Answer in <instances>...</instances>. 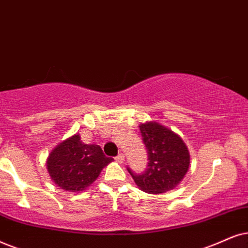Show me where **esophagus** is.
<instances>
[{
  "mask_svg": "<svg viewBox=\"0 0 248 248\" xmlns=\"http://www.w3.org/2000/svg\"><path fill=\"white\" fill-rule=\"evenodd\" d=\"M115 161L119 162V164H124V155H122V153H121V155H119L117 156V158H115Z\"/></svg>",
  "mask_w": 248,
  "mask_h": 248,
  "instance_id": "esophagus-1",
  "label": "esophagus"
}]
</instances>
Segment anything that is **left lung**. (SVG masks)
Wrapping results in <instances>:
<instances>
[{
    "mask_svg": "<svg viewBox=\"0 0 248 248\" xmlns=\"http://www.w3.org/2000/svg\"><path fill=\"white\" fill-rule=\"evenodd\" d=\"M149 164L142 175L128 168L136 186L147 193L159 194L176 187L190 167V153L176 133L155 121L140 124Z\"/></svg>",
    "mask_w": 248,
    "mask_h": 248,
    "instance_id": "8db88e82",
    "label": "left lung"
}]
</instances>
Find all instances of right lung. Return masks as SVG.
Returning <instances> with one entry per match:
<instances>
[{"label": "right lung", "mask_w": 248, "mask_h": 248, "mask_svg": "<svg viewBox=\"0 0 248 248\" xmlns=\"http://www.w3.org/2000/svg\"><path fill=\"white\" fill-rule=\"evenodd\" d=\"M112 160L104 155L101 146L84 144L80 135L74 134L49 153L46 169L56 186L77 193L92 186Z\"/></svg>", "instance_id": "add662e5"}]
</instances>
